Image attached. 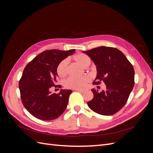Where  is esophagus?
Masks as SVG:
<instances>
[{"mask_svg":"<svg viewBox=\"0 0 153 153\" xmlns=\"http://www.w3.org/2000/svg\"><path fill=\"white\" fill-rule=\"evenodd\" d=\"M76 91H78V92H81V93H84V92H85V90H82V89H76Z\"/></svg>","mask_w":153,"mask_h":153,"instance_id":"34e87169","label":"esophagus"}]
</instances>
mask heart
Instances as JSON below:
<instances>
[{
  "mask_svg": "<svg viewBox=\"0 0 153 153\" xmlns=\"http://www.w3.org/2000/svg\"><path fill=\"white\" fill-rule=\"evenodd\" d=\"M73 59L76 63L82 66L87 68L91 63V59L89 56L84 53H78L73 56ZM57 72L59 77L63 78L68 73V60H63L59 64L57 68ZM90 80L89 76L84 75L80 77L69 76L64 82V85L70 89H82L86 86Z\"/></svg>",
  "mask_w": 153,
  "mask_h": 153,
  "instance_id": "1",
  "label": "heart"
}]
</instances>
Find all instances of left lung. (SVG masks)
I'll use <instances>...</instances> for the list:
<instances>
[{"label":"left lung","mask_w":153,"mask_h":153,"mask_svg":"<svg viewBox=\"0 0 153 153\" xmlns=\"http://www.w3.org/2000/svg\"><path fill=\"white\" fill-rule=\"evenodd\" d=\"M96 66L97 75L93 84L103 82L106 91L99 92L92 89L93 99L87 102L97 114L111 115L121 110L127 102L135 84V71L126 57L119 50L100 47L83 51Z\"/></svg>","instance_id":"1"}]
</instances>
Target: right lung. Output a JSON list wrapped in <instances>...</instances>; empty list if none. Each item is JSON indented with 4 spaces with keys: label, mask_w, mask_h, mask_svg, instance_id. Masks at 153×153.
<instances>
[{
    "label": "right lung",
    "mask_w": 153,
    "mask_h": 153,
    "mask_svg": "<svg viewBox=\"0 0 153 153\" xmlns=\"http://www.w3.org/2000/svg\"><path fill=\"white\" fill-rule=\"evenodd\" d=\"M75 51H44L24 68L19 82L21 99L25 108L35 117L50 121L59 117L66 110L72 91L61 89L55 94L50 90L55 86L59 64Z\"/></svg>",
    "instance_id": "right-lung-1"
}]
</instances>
